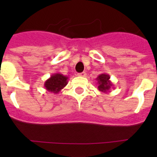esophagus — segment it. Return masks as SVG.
<instances>
[{
    "mask_svg": "<svg viewBox=\"0 0 157 157\" xmlns=\"http://www.w3.org/2000/svg\"><path fill=\"white\" fill-rule=\"evenodd\" d=\"M78 76H79V77H86V72H81V73H78Z\"/></svg>",
    "mask_w": 157,
    "mask_h": 157,
    "instance_id": "34e87169",
    "label": "esophagus"
}]
</instances>
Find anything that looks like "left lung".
I'll use <instances>...</instances> for the list:
<instances>
[{"instance_id": "obj_1", "label": "left lung", "mask_w": 157, "mask_h": 157, "mask_svg": "<svg viewBox=\"0 0 157 157\" xmlns=\"http://www.w3.org/2000/svg\"><path fill=\"white\" fill-rule=\"evenodd\" d=\"M96 80L98 81V90L101 91V92L108 94V93L110 92L111 89L113 87V84L111 82L110 75L109 74L102 73V74L98 75Z\"/></svg>"}]
</instances>
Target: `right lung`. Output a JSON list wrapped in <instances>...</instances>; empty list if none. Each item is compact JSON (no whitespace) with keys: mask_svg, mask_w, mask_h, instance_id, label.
<instances>
[{"mask_svg":"<svg viewBox=\"0 0 157 157\" xmlns=\"http://www.w3.org/2000/svg\"><path fill=\"white\" fill-rule=\"evenodd\" d=\"M68 82V77L60 73H54L44 83V86L48 92L57 94L64 88Z\"/></svg>","mask_w":157,"mask_h":157,"instance_id":"1","label":"right lung"}]
</instances>
